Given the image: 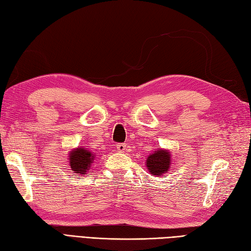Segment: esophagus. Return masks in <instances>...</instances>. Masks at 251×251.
Listing matches in <instances>:
<instances>
[{
  "instance_id": "34e87169",
  "label": "esophagus",
  "mask_w": 251,
  "mask_h": 251,
  "mask_svg": "<svg viewBox=\"0 0 251 251\" xmlns=\"http://www.w3.org/2000/svg\"><path fill=\"white\" fill-rule=\"evenodd\" d=\"M116 147H117V150H118V151H120V152H124L126 150V144H124V143H119V144L116 145Z\"/></svg>"
}]
</instances>
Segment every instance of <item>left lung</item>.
<instances>
[{
    "instance_id": "obj_1",
    "label": "left lung",
    "mask_w": 251,
    "mask_h": 251,
    "mask_svg": "<svg viewBox=\"0 0 251 251\" xmlns=\"http://www.w3.org/2000/svg\"><path fill=\"white\" fill-rule=\"evenodd\" d=\"M171 158L172 157L170 151L159 148V150L151 152V154L147 157L145 166L151 175L155 176H160L166 175V173L170 170Z\"/></svg>"
}]
</instances>
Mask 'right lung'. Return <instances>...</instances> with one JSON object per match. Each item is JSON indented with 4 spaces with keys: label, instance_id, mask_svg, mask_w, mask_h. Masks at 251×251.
<instances>
[{
    "label": "right lung",
    "instance_id": "obj_1",
    "mask_svg": "<svg viewBox=\"0 0 251 251\" xmlns=\"http://www.w3.org/2000/svg\"><path fill=\"white\" fill-rule=\"evenodd\" d=\"M68 157L71 171L74 173H76L78 176L86 175L92 166V163L94 162L95 159L94 152L82 146L73 148V150L69 151Z\"/></svg>",
    "mask_w": 251,
    "mask_h": 251
}]
</instances>
